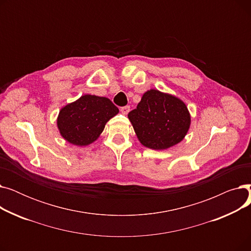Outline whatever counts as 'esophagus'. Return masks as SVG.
<instances>
[{"label":"esophagus","mask_w":251,"mask_h":251,"mask_svg":"<svg viewBox=\"0 0 251 251\" xmlns=\"http://www.w3.org/2000/svg\"><path fill=\"white\" fill-rule=\"evenodd\" d=\"M120 111L122 112V114L127 115V114L130 112V107H129V105H125V107H122V108L120 109Z\"/></svg>","instance_id":"esophagus-1"}]
</instances>
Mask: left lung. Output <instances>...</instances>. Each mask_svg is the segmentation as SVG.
I'll use <instances>...</instances> for the list:
<instances>
[{"label":"left lung","mask_w":251,"mask_h":251,"mask_svg":"<svg viewBox=\"0 0 251 251\" xmlns=\"http://www.w3.org/2000/svg\"><path fill=\"white\" fill-rule=\"evenodd\" d=\"M128 118L142 146L155 151L179 143L187 134L191 122L185 103L156 89L144 92Z\"/></svg>","instance_id":"1"}]
</instances>
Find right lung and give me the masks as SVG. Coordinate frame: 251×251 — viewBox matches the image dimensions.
Segmentation results:
<instances>
[{
    "instance_id": "1",
    "label": "right lung",
    "mask_w": 251,
    "mask_h": 251,
    "mask_svg": "<svg viewBox=\"0 0 251 251\" xmlns=\"http://www.w3.org/2000/svg\"><path fill=\"white\" fill-rule=\"evenodd\" d=\"M118 113L109 99L84 95L61 109L57 125L65 140L85 147L99 138L105 124Z\"/></svg>"
}]
</instances>
